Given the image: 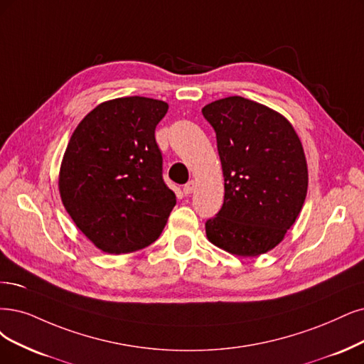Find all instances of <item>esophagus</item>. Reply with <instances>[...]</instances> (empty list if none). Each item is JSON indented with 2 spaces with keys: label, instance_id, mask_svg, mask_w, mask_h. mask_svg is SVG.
I'll return each instance as SVG.
<instances>
[{
  "label": "esophagus",
  "instance_id": "34e87169",
  "mask_svg": "<svg viewBox=\"0 0 364 364\" xmlns=\"http://www.w3.org/2000/svg\"><path fill=\"white\" fill-rule=\"evenodd\" d=\"M195 187H196V183H195L193 180L187 183V184L183 187V192H184V195H192V193L195 192Z\"/></svg>",
  "mask_w": 364,
  "mask_h": 364
}]
</instances>
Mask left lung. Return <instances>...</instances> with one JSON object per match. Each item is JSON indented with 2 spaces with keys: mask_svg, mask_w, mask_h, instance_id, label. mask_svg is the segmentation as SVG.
<instances>
[{
  "mask_svg": "<svg viewBox=\"0 0 364 364\" xmlns=\"http://www.w3.org/2000/svg\"><path fill=\"white\" fill-rule=\"evenodd\" d=\"M218 138L225 199L207 220L210 243L235 257L274 249L297 220L307 195L304 150L289 121L240 96L203 107Z\"/></svg>",
  "mask_w": 364,
  "mask_h": 364,
  "instance_id": "left-lung-1",
  "label": "left lung"
}]
</instances>
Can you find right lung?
<instances>
[{
    "label": "right lung",
    "instance_id": "obj_1",
    "mask_svg": "<svg viewBox=\"0 0 364 364\" xmlns=\"http://www.w3.org/2000/svg\"><path fill=\"white\" fill-rule=\"evenodd\" d=\"M168 107L139 96L106 100L84 117L67 144L58 173L63 205L105 253L154 243L177 204L161 180L154 138Z\"/></svg>",
    "mask_w": 364,
    "mask_h": 364
}]
</instances>
